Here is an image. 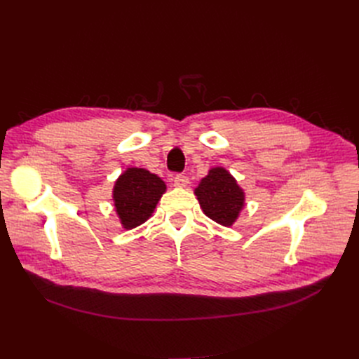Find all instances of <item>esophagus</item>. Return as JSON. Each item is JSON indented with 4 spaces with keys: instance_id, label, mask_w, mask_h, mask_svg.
Segmentation results:
<instances>
[{
    "instance_id": "34e87169",
    "label": "esophagus",
    "mask_w": 359,
    "mask_h": 359,
    "mask_svg": "<svg viewBox=\"0 0 359 359\" xmlns=\"http://www.w3.org/2000/svg\"><path fill=\"white\" fill-rule=\"evenodd\" d=\"M172 181H174V185L177 187V189H185L187 184H189V178H187V177L182 175V174L175 175Z\"/></svg>"
}]
</instances>
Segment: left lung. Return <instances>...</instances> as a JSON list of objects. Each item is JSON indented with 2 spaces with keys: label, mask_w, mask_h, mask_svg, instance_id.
I'll return each mask as SVG.
<instances>
[{
  "label": "left lung",
  "mask_w": 359,
  "mask_h": 359,
  "mask_svg": "<svg viewBox=\"0 0 359 359\" xmlns=\"http://www.w3.org/2000/svg\"><path fill=\"white\" fill-rule=\"evenodd\" d=\"M203 213L222 226H232L245 208V193L229 170L222 166L209 169L194 190Z\"/></svg>",
  "instance_id": "1"
}]
</instances>
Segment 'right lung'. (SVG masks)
<instances>
[{
  "instance_id": "add662e5",
  "label": "right lung",
  "mask_w": 359,
  "mask_h": 359,
  "mask_svg": "<svg viewBox=\"0 0 359 359\" xmlns=\"http://www.w3.org/2000/svg\"><path fill=\"white\" fill-rule=\"evenodd\" d=\"M165 191L166 185L158 175L144 168H127L112 190L114 208L123 228L130 231L144 224Z\"/></svg>"
}]
</instances>
